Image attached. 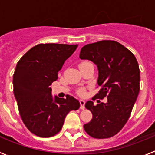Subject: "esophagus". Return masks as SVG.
Here are the masks:
<instances>
[{"instance_id":"obj_1","label":"esophagus","mask_w":155,"mask_h":155,"mask_svg":"<svg viewBox=\"0 0 155 155\" xmlns=\"http://www.w3.org/2000/svg\"><path fill=\"white\" fill-rule=\"evenodd\" d=\"M80 104H81V106H80L81 109H85V107H84V105H85V101H84V100L80 99Z\"/></svg>"}]
</instances>
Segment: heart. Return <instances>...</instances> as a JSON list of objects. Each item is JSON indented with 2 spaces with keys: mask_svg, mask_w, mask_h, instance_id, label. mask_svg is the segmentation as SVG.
<instances>
[{
  "mask_svg": "<svg viewBox=\"0 0 155 155\" xmlns=\"http://www.w3.org/2000/svg\"><path fill=\"white\" fill-rule=\"evenodd\" d=\"M86 63H89V62H83V63H81V64H86ZM79 93H80L81 94H84V91H83V90H81L80 91H79Z\"/></svg>",
  "mask_w": 155,
  "mask_h": 155,
  "instance_id": "1",
  "label": "heart"
}]
</instances>
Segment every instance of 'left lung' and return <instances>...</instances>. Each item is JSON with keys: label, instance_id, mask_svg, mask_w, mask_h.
<instances>
[{"label": "left lung", "instance_id": "1", "mask_svg": "<svg viewBox=\"0 0 155 155\" xmlns=\"http://www.w3.org/2000/svg\"><path fill=\"white\" fill-rule=\"evenodd\" d=\"M79 57L97 66V83L102 88L94 98L102 99L107 96L106 102L96 105L92 101L85 103L86 109L92 113V120L84 124V130L97 139L113 137L127 122L139 94L140 76L137 61L125 46L112 40L83 46Z\"/></svg>", "mask_w": 155, "mask_h": 155}]
</instances>
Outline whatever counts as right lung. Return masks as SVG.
Instances as JSON below:
<instances>
[{
  "mask_svg": "<svg viewBox=\"0 0 155 155\" xmlns=\"http://www.w3.org/2000/svg\"><path fill=\"white\" fill-rule=\"evenodd\" d=\"M77 47L57 43L36 45L18 62L13 75L14 95L23 123L36 136L56 135L68 113L80 107L78 100L69 94L66 98L53 96L50 87Z\"/></svg>",
  "mask_w": 155,
  "mask_h": 155,
  "instance_id": "1",
  "label": "right lung"
}]
</instances>
